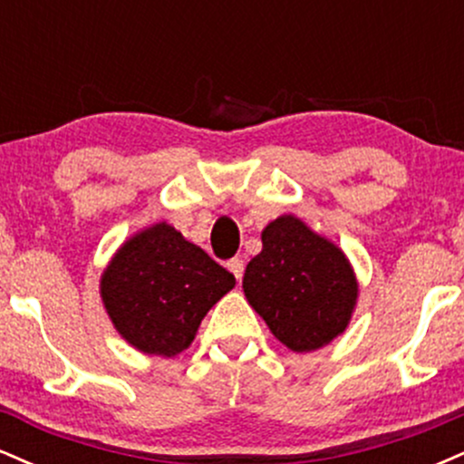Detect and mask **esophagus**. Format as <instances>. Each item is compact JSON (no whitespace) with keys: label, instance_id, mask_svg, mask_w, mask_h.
<instances>
[{"label":"esophagus","instance_id":"obj_1","mask_svg":"<svg viewBox=\"0 0 464 464\" xmlns=\"http://www.w3.org/2000/svg\"><path fill=\"white\" fill-rule=\"evenodd\" d=\"M227 268L231 270L233 275H236V279L239 281L242 279V275H244V262L239 257H233V259H228L227 262Z\"/></svg>","mask_w":464,"mask_h":464}]
</instances>
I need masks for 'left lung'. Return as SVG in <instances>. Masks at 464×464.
<instances>
[{
  "instance_id": "1",
  "label": "left lung",
  "mask_w": 464,
  "mask_h": 464,
  "mask_svg": "<svg viewBox=\"0 0 464 464\" xmlns=\"http://www.w3.org/2000/svg\"><path fill=\"white\" fill-rule=\"evenodd\" d=\"M244 296L295 353H310L349 327L358 305V276L344 250L284 214L262 231V253L244 273Z\"/></svg>"
}]
</instances>
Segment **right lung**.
Listing matches in <instances>:
<instances>
[{
    "mask_svg": "<svg viewBox=\"0 0 464 464\" xmlns=\"http://www.w3.org/2000/svg\"><path fill=\"white\" fill-rule=\"evenodd\" d=\"M236 276L168 222H154L115 250L100 296L115 332L137 351L174 358Z\"/></svg>",
    "mask_w": 464,
    "mask_h": 464,
    "instance_id": "1",
    "label": "right lung"
}]
</instances>
